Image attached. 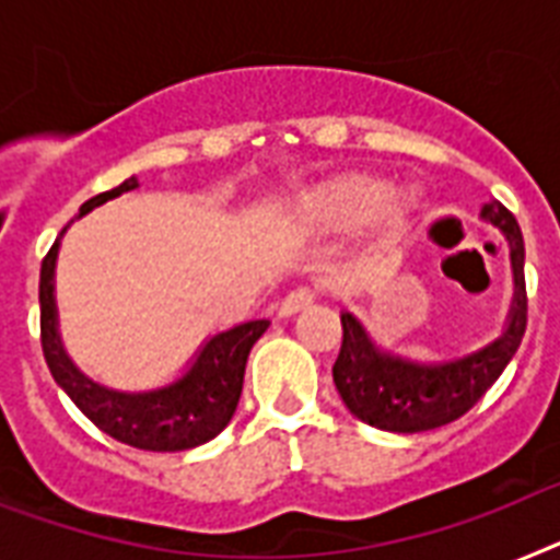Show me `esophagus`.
<instances>
[{"mask_svg":"<svg viewBox=\"0 0 560 560\" xmlns=\"http://www.w3.org/2000/svg\"><path fill=\"white\" fill-rule=\"evenodd\" d=\"M314 300H317L314 289H308V285H298V289H291L289 294L283 298V303H280V314H283V317H289V314L303 312L306 306H312Z\"/></svg>","mask_w":560,"mask_h":560,"instance_id":"34e87169","label":"esophagus"}]
</instances>
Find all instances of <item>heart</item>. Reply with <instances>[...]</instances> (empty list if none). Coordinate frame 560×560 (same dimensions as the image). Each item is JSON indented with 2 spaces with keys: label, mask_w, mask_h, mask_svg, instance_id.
<instances>
[{
  "label": "heart",
  "mask_w": 560,
  "mask_h": 560,
  "mask_svg": "<svg viewBox=\"0 0 560 560\" xmlns=\"http://www.w3.org/2000/svg\"><path fill=\"white\" fill-rule=\"evenodd\" d=\"M418 208L412 188H386V179L366 171H349L291 200V220L312 234L363 229L374 248L395 246Z\"/></svg>",
  "instance_id": "obj_1"
}]
</instances>
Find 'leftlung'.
Wrapping results in <instances>:
<instances>
[{
	"label": "left lung",
	"mask_w": 560,
	"mask_h": 560,
	"mask_svg": "<svg viewBox=\"0 0 560 560\" xmlns=\"http://www.w3.org/2000/svg\"><path fill=\"white\" fill-rule=\"evenodd\" d=\"M480 214L506 234L515 271V303L510 326L495 343L450 363L420 366L409 360L377 352L363 326L346 312L340 317L343 343L335 360V386L354 418L383 432H427L446 427L466 415L501 377L512 354L518 352L526 331V280L524 237L510 208L492 200Z\"/></svg>",
	"instance_id": "obj_1"
}]
</instances>
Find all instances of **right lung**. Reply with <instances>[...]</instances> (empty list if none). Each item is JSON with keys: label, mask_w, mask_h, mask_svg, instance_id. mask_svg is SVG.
Segmentation results:
<instances>
[{"label": "right lung", "mask_w": 560, "mask_h": 560, "mask_svg": "<svg viewBox=\"0 0 560 560\" xmlns=\"http://www.w3.org/2000/svg\"><path fill=\"white\" fill-rule=\"evenodd\" d=\"M131 188H137L133 177L125 179L122 186L82 202L80 214H88L91 208L103 206L105 200L131 191ZM59 237L45 254L39 269V337L45 363H48L54 381L65 389V395L71 397L77 409L94 427L103 429L105 435L128 443L133 450L183 452L220 435L237 409L248 352L260 340L262 331L269 329V320L240 323L223 335H214L200 352L191 372L165 389L125 395V392L96 386L73 366L59 343L57 306H54V262H57Z\"/></svg>", "instance_id": "add662e5"}]
</instances>
